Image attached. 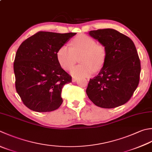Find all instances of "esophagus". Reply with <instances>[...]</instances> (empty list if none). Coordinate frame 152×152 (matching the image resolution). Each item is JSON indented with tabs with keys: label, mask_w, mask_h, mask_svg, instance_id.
<instances>
[{
	"label": "esophagus",
	"mask_w": 152,
	"mask_h": 152,
	"mask_svg": "<svg viewBox=\"0 0 152 152\" xmlns=\"http://www.w3.org/2000/svg\"><path fill=\"white\" fill-rule=\"evenodd\" d=\"M77 80H78V78H74L72 79V82H76Z\"/></svg>",
	"instance_id": "obj_1"
}]
</instances>
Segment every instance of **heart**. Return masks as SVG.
<instances>
[{"mask_svg": "<svg viewBox=\"0 0 152 152\" xmlns=\"http://www.w3.org/2000/svg\"><path fill=\"white\" fill-rule=\"evenodd\" d=\"M70 46L71 48L67 45L61 46L56 52V58L62 68L68 70L75 64L76 56L81 55L79 61L82 64L70 70L74 78L89 77L94 70H99L103 66L107 56L106 49L93 38L79 35L71 41Z\"/></svg>", "mask_w": 152, "mask_h": 152, "instance_id": "1", "label": "heart"}]
</instances>
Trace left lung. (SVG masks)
<instances>
[{
	"mask_svg": "<svg viewBox=\"0 0 152 152\" xmlns=\"http://www.w3.org/2000/svg\"><path fill=\"white\" fill-rule=\"evenodd\" d=\"M89 35L105 47L107 56L99 73L89 82L86 94L99 107L111 109L124 105L140 80V61L134 43L113 29L92 30Z\"/></svg>",
	"mask_w": 152,
	"mask_h": 152,
	"instance_id": "obj_1",
	"label": "left lung"
}]
</instances>
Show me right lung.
<instances>
[{"mask_svg":"<svg viewBox=\"0 0 152 152\" xmlns=\"http://www.w3.org/2000/svg\"><path fill=\"white\" fill-rule=\"evenodd\" d=\"M76 34L39 31L20 45L14 62L15 84L29 109L49 112L61 106L62 89L72 77L59 64L56 52Z\"/></svg>","mask_w":152,"mask_h":152,"instance_id":"1","label":"right lung"}]
</instances>
